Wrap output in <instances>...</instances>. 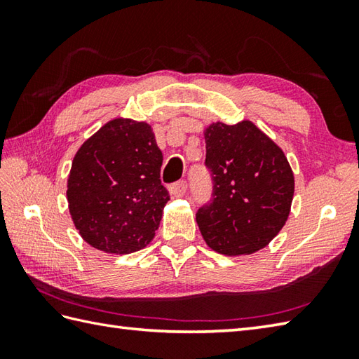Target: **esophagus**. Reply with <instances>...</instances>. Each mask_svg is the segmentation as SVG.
Here are the masks:
<instances>
[{
	"label": "esophagus",
	"mask_w": 359,
	"mask_h": 359,
	"mask_svg": "<svg viewBox=\"0 0 359 359\" xmlns=\"http://www.w3.org/2000/svg\"><path fill=\"white\" fill-rule=\"evenodd\" d=\"M187 188H188L187 182L185 180H180V182H175V184L170 185V188H168V189H170V193L174 197H182V196L187 193Z\"/></svg>",
	"instance_id": "1"
}]
</instances>
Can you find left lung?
<instances>
[{
    "instance_id": "1",
    "label": "left lung",
    "mask_w": 359,
    "mask_h": 359,
    "mask_svg": "<svg viewBox=\"0 0 359 359\" xmlns=\"http://www.w3.org/2000/svg\"><path fill=\"white\" fill-rule=\"evenodd\" d=\"M203 137L212 201L197 211V225L216 253L253 255L287 222L294 194L292 166L284 151L250 120L216 121L205 128Z\"/></svg>"
}]
</instances>
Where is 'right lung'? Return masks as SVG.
Returning <instances> with one entry per match:
<instances>
[{"mask_svg":"<svg viewBox=\"0 0 359 359\" xmlns=\"http://www.w3.org/2000/svg\"><path fill=\"white\" fill-rule=\"evenodd\" d=\"M163 156L147 121L112 118L81 144L67 175V205L83 241L128 255L154 239L170 196Z\"/></svg>","mask_w":359,"mask_h":359,"instance_id":"obj_1","label":"right lung"}]
</instances>
